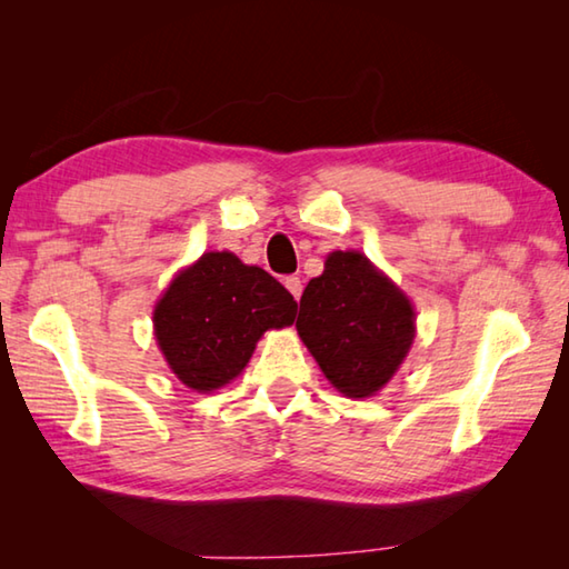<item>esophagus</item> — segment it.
<instances>
[{"instance_id": "esophagus-1", "label": "esophagus", "mask_w": 569, "mask_h": 569, "mask_svg": "<svg viewBox=\"0 0 569 569\" xmlns=\"http://www.w3.org/2000/svg\"><path fill=\"white\" fill-rule=\"evenodd\" d=\"M286 288H288V291H291V296L296 298V301H298V298H301V291H303V283H301V278H298V276H286Z\"/></svg>"}]
</instances>
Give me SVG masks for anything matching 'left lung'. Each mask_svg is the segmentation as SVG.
Returning <instances> with one entry per match:
<instances>
[{
    "instance_id": "1",
    "label": "left lung",
    "mask_w": 569,
    "mask_h": 569,
    "mask_svg": "<svg viewBox=\"0 0 569 569\" xmlns=\"http://www.w3.org/2000/svg\"><path fill=\"white\" fill-rule=\"evenodd\" d=\"M417 313L359 250H333L301 296L296 329L336 389L373 397L411 349Z\"/></svg>"
}]
</instances>
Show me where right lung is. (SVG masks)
Wrapping results in <instances>:
<instances>
[{"label": "right lung", "instance_id": "add662e5", "mask_svg": "<svg viewBox=\"0 0 569 569\" xmlns=\"http://www.w3.org/2000/svg\"><path fill=\"white\" fill-rule=\"evenodd\" d=\"M296 308L293 296L263 268L213 250L172 278L152 323L172 373L208 393L246 369L268 329L291 326Z\"/></svg>", "mask_w": 569, "mask_h": 569}]
</instances>
